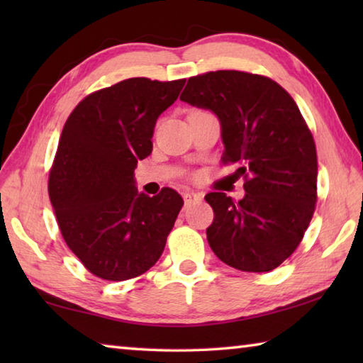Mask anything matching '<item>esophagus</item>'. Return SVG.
I'll return each mask as SVG.
<instances>
[{
	"mask_svg": "<svg viewBox=\"0 0 363 363\" xmlns=\"http://www.w3.org/2000/svg\"><path fill=\"white\" fill-rule=\"evenodd\" d=\"M182 196H184V203H186V208L201 201V195L194 192V190H187V192H184Z\"/></svg>",
	"mask_w": 363,
	"mask_h": 363,
	"instance_id": "obj_1",
	"label": "esophagus"
}]
</instances>
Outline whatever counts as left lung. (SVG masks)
I'll list each match as a JSON object with an SVG mask.
<instances>
[{"label": "left lung", "mask_w": 363, "mask_h": 363, "mask_svg": "<svg viewBox=\"0 0 363 363\" xmlns=\"http://www.w3.org/2000/svg\"><path fill=\"white\" fill-rule=\"evenodd\" d=\"M181 101L218 116L223 162L245 176L242 200L205 196L213 253L243 272L274 270L303 240L317 201L315 143L296 102L274 79L238 70L189 78Z\"/></svg>", "instance_id": "1"}]
</instances>
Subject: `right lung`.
<instances>
[{
    "label": "right lung",
    "mask_w": 363,
    "mask_h": 363,
    "mask_svg": "<svg viewBox=\"0 0 363 363\" xmlns=\"http://www.w3.org/2000/svg\"><path fill=\"white\" fill-rule=\"evenodd\" d=\"M186 79H123L86 96L67 118L49 173L60 233L96 277L123 281L162 256L184 205L176 190L138 192L134 169L152 153L153 128Z\"/></svg>",
    "instance_id": "obj_1"
}]
</instances>
